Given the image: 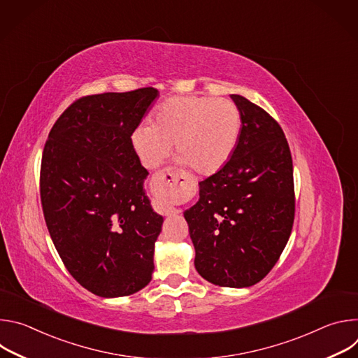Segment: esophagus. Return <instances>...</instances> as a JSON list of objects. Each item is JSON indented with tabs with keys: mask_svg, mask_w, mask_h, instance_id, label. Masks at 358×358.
I'll return each instance as SVG.
<instances>
[{
	"mask_svg": "<svg viewBox=\"0 0 358 358\" xmlns=\"http://www.w3.org/2000/svg\"><path fill=\"white\" fill-rule=\"evenodd\" d=\"M174 178H176V176H174L173 171H170V170L160 171V173L152 176V178H151V189L155 191L156 194H159V195H166V194H169L170 187L174 182ZM160 211L164 215H167V217H171V215H176V214L180 213V210H176V208L167 207V206H162Z\"/></svg>",
	"mask_w": 358,
	"mask_h": 358,
	"instance_id": "1",
	"label": "esophagus"
}]
</instances>
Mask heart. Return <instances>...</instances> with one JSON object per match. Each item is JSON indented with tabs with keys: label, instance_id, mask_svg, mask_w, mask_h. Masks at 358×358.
<instances>
[{
	"label": "heart",
	"instance_id": "obj_1",
	"mask_svg": "<svg viewBox=\"0 0 358 358\" xmlns=\"http://www.w3.org/2000/svg\"><path fill=\"white\" fill-rule=\"evenodd\" d=\"M241 112L231 100L207 96H174L157 108L151 124L131 134L134 151L147 169L164 163L174 143L181 163L208 176L221 170L235 150Z\"/></svg>",
	"mask_w": 358,
	"mask_h": 358
}]
</instances>
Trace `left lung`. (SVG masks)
Listing matches in <instances>:
<instances>
[{"label": "left lung", "instance_id": "8db88e82", "mask_svg": "<svg viewBox=\"0 0 358 358\" xmlns=\"http://www.w3.org/2000/svg\"><path fill=\"white\" fill-rule=\"evenodd\" d=\"M241 131L227 164L199 182V199L184 213L196 272L224 287H248L275 266L294 220L290 148L262 108L231 94Z\"/></svg>", "mask_w": 358, "mask_h": 358}]
</instances>
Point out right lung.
<instances>
[{"label": "right lung", "mask_w": 358, "mask_h": 358, "mask_svg": "<svg viewBox=\"0 0 358 358\" xmlns=\"http://www.w3.org/2000/svg\"><path fill=\"white\" fill-rule=\"evenodd\" d=\"M155 87L83 96L50 129L41 162L45 222L59 257L85 289L129 296L151 280L163 217L143 182L148 171L131 144Z\"/></svg>", "instance_id": "1"}]
</instances>
